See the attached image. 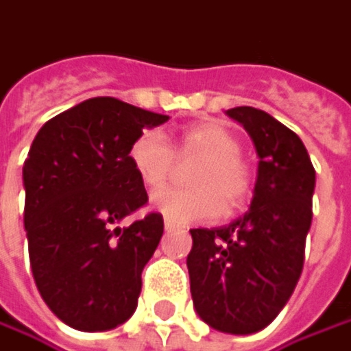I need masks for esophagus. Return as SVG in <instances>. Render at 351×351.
<instances>
[{"label":"esophagus","mask_w":351,"mask_h":351,"mask_svg":"<svg viewBox=\"0 0 351 351\" xmlns=\"http://www.w3.org/2000/svg\"><path fill=\"white\" fill-rule=\"evenodd\" d=\"M176 226L175 224H173V222H169V220H165V230H167V232H171V230H175Z\"/></svg>","instance_id":"obj_1"}]
</instances>
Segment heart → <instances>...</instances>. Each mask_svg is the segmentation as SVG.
Masks as SVG:
<instances>
[{"instance_id": "heart-1", "label": "heart", "mask_w": 351, "mask_h": 351, "mask_svg": "<svg viewBox=\"0 0 351 351\" xmlns=\"http://www.w3.org/2000/svg\"><path fill=\"white\" fill-rule=\"evenodd\" d=\"M242 145L234 133L215 121L196 123L178 134L176 155L195 156L198 165L189 176V191H165L151 198L153 210L173 224L210 220L238 210L250 193V171L240 158ZM173 151L155 131L138 134L129 149V162L141 184L155 193L169 180Z\"/></svg>"}]
</instances>
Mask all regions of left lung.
I'll use <instances>...</instances> for the list:
<instances>
[{
	"instance_id": "obj_1",
	"label": "left lung",
	"mask_w": 351,
	"mask_h": 351,
	"mask_svg": "<svg viewBox=\"0 0 351 351\" xmlns=\"http://www.w3.org/2000/svg\"><path fill=\"white\" fill-rule=\"evenodd\" d=\"M226 114L256 149L252 202L228 226L193 228L186 266L200 319L218 332L248 336L278 316L298 284L316 171L298 134L272 114L254 107Z\"/></svg>"
}]
</instances>
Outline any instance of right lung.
Returning <instances> with one entry per match:
<instances>
[{
  "instance_id": "right-lung-1",
  "label": "right lung",
  "mask_w": 351,
  "mask_h": 351,
  "mask_svg": "<svg viewBox=\"0 0 351 351\" xmlns=\"http://www.w3.org/2000/svg\"><path fill=\"white\" fill-rule=\"evenodd\" d=\"M167 121L93 97L53 117L33 138L23 165L32 272L49 310L75 330H113L136 310L141 272L165 224L151 213L119 226L147 202L129 149L143 129Z\"/></svg>"
}]
</instances>
